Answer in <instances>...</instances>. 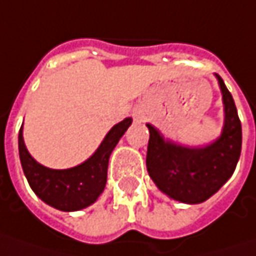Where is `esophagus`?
Wrapping results in <instances>:
<instances>
[{
	"instance_id": "esophagus-1",
	"label": "esophagus",
	"mask_w": 256,
	"mask_h": 256,
	"mask_svg": "<svg viewBox=\"0 0 256 256\" xmlns=\"http://www.w3.org/2000/svg\"><path fill=\"white\" fill-rule=\"evenodd\" d=\"M134 116H135V120H142L144 118V112L141 108H135V111H134Z\"/></svg>"
}]
</instances>
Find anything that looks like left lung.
<instances>
[{"mask_svg": "<svg viewBox=\"0 0 256 256\" xmlns=\"http://www.w3.org/2000/svg\"><path fill=\"white\" fill-rule=\"evenodd\" d=\"M224 101L225 122L221 136L202 148H188L150 130L146 170L155 185L175 201L201 204L231 178L241 155L242 128L231 92L215 74Z\"/></svg>", "mask_w": 256, "mask_h": 256, "instance_id": "1", "label": "left lung"}]
</instances>
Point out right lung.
I'll use <instances>...</instances> for the list:
<instances>
[{
	"label": "right lung",
	"mask_w": 256,
	"mask_h": 256,
	"mask_svg": "<svg viewBox=\"0 0 256 256\" xmlns=\"http://www.w3.org/2000/svg\"><path fill=\"white\" fill-rule=\"evenodd\" d=\"M131 122V118H125L114 125L94 155L68 170H51L36 162L25 146L21 126L18 134L20 160L31 190L45 204L60 211H80L90 206L102 194L110 155Z\"/></svg>",
	"instance_id": "obj_1"
}]
</instances>
